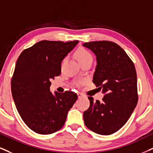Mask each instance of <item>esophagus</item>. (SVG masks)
I'll return each mask as SVG.
<instances>
[{
    "label": "esophagus",
    "mask_w": 153,
    "mask_h": 153,
    "mask_svg": "<svg viewBox=\"0 0 153 153\" xmlns=\"http://www.w3.org/2000/svg\"><path fill=\"white\" fill-rule=\"evenodd\" d=\"M77 95H78V97L79 98H81V97H84V94H82V93H80V92H78V93H77Z\"/></svg>",
    "instance_id": "esophagus-1"
}]
</instances>
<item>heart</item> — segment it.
Here are the masks:
<instances>
[{"instance_id": "heart-1", "label": "heart", "mask_w": 153, "mask_h": 153, "mask_svg": "<svg viewBox=\"0 0 153 153\" xmlns=\"http://www.w3.org/2000/svg\"><path fill=\"white\" fill-rule=\"evenodd\" d=\"M74 55L77 61L79 63H82V62L86 61L88 59H93L91 53L86 49L82 48V47H80L75 51ZM79 83H82V82H79Z\"/></svg>"}]
</instances>
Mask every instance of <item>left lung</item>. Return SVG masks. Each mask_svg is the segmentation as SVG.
Here are the masks:
<instances>
[{"label": "left lung", "mask_w": 153, "mask_h": 153, "mask_svg": "<svg viewBox=\"0 0 153 153\" xmlns=\"http://www.w3.org/2000/svg\"><path fill=\"white\" fill-rule=\"evenodd\" d=\"M83 45L97 56L93 82L104 94L101 101L88 97L90 106L84 112V123L98 134H113L126 123L138 101L134 63L114 42L94 41Z\"/></svg>", "instance_id": "8db88e82"}]
</instances>
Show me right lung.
Returning <instances> with one entry per match:
<instances>
[{"label": "right lung", "mask_w": 153, "mask_h": 153, "mask_svg": "<svg viewBox=\"0 0 153 153\" xmlns=\"http://www.w3.org/2000/svg\"><path fill=\"white\" fill-rule=\"evenodd\" d=\"M78 40H42L21 52L11 80V92L19 114L32 131L48 135L61 129L77 100L71 91H50V81L61 73L62 61Z\"/></svg>", "instance_id": "right-lung-1"}]
</instances>
